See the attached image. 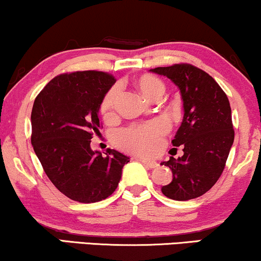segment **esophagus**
I'll return each instance as SVG.
<instances>
[{
	"label": "esophagus",
	"instance_id": "esophagus-1",
	"mask_svg": "<svg viewBox=\"0 0 261 261\" xmlns=\"http://www.w3.org/2000/svg\"><path fill=\"white\" fill-rule=\"evenodd\" d=\"M139 161L141 163H143L144 166H147L148 169H153V168H156V166H158V163L154 161H147V159H143V158H140Z\"/></svg>",
	"mask_w": 261,
	"mask_h": 261
}]
</instances>
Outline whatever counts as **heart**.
I'll use <instances>...</instances> for the list:
<instances>
[{
    "mask_svg": "<svg viewBox=\"0 0 261 261\" xmlns=\"http://www.w3.org/2000/svg\"><path fill=\"white\" fill-rule=\"evenodd\" d=\"M137 89L147 99L155 100L161 98L164 93L165 85L159 77L154 75H142L136 81ZM119 90L117 86L108 90L100 102L99 111L103 117L109 118L114 114L117 105ZM168 121L156 118L153 120L141 122V124L130 125L121 128L115 134V142L122 149L141 155H154L162 147L163 136L168 133Z\"/></svg>",
    "mask_w": 261,
    "mask_h": 261,
    "instance_id": "obj_1",
    "label": "heart"
}]
</instances>
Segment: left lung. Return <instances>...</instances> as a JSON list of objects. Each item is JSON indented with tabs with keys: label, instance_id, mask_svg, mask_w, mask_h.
<instances>
[{
	"label": "left lung",
	"instance_id": "left-lung-1",
	"mask_svg": "<svg viewBox=\"0 0 261 261\" xmlns=\"http://www.w3.org/2000/svg\"><path fill=\"white\" fill-rule=\"evenodd\" d=\"M168 76L180 89L184 120L172 144L184 147V155L170 156L163 165L172 171V181L162 192L174 200L203 196L224 171L234 140L231 107L227 96L208 73L190 63L150 69Z\"/></svg>",
	"mask_w": 261,
	"mask_h": 261
}]
</instances>
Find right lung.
I'll use <instances>...</instances> for the list:
<instances>
[{
  "instance_id": "1",
  "label": "right lung",
  "mask_w": 261,
  "mask_h": 261,
  "mask_svg": "<svg viewBox=\"0 0 261 261\" xmlns=\"http://www.w3.org/2000/svg\"><path fill=\"white\" fill-rule=\"evenodd\" d=\"M115 83L98 70L57 75L41 90L31 111V144L47 177L68 198L95 203L114 192L127 155L91 149L99 134V106Z\"/></svg>"
}]
</instances>
